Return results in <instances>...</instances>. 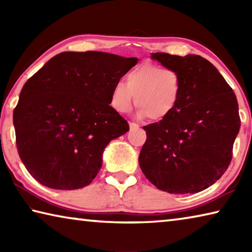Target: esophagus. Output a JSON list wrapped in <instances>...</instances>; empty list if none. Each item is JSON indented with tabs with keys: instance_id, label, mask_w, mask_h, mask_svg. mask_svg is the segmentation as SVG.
<instances>
[{
	"instance_id": "34e87169",
	"label": "esophagus",
	"mask_w": 252,
	"mask_h": 252,
	"mask_svg": "<svg viewBox=\"0 0 252 252\" xmlns=\"http://www.w3.org/2000/svg\"><path fill=\"white\" fill-rule=\"evenodd\" d=\"M129 126H130V130L139 129V125H136V123H133V122H130L129 123Z\"/></svg>"
}]
</instances>
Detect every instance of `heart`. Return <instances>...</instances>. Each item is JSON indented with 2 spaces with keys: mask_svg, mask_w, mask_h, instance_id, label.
<instances>
[{
  "mask_svg": "<svg viewBox=\"0 0 252 252\" xmlns=\"http://www.w3.org/2000/svg\"><path fill=\"white\" fill-rule=\"evenodd\" d=\"M180 74L172 69L146 62L126 76V83L117 81L110 93V103L119 113H127L134 103L136 117L163 120L177 108L181 96Z\"/></svg>",
  "mask_w": 252,
  "mask_h": 252,
  "instance_id": "obj_1",
  "label": "heart"
}]
</instances>
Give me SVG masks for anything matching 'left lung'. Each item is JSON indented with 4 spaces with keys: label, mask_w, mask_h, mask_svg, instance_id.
I'll use <instances>...</instances> for the list:
<instances>
[{
    "label": "left lung",
    "mask_w": 252,
    "mask_h": 252,
    "mask_svg": "<svg viewBox=\"0 0 252 252\" xmlns=\"http://www.w3.org/2000/svg\"><path fill=\"white\" fill-rule=\"evenodd\" d=\"M180 74L182 91L168 118L143 126L147 141L139 156L142 172L169 193L200 192L228 169L240 130L236 94L217 67L200 55L151 53Z\"/></svg>",
    "instance_id": "8db88e82"
}]
</instances>
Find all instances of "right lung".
<instances>
[{
    "mask_svg": "<svg viewBox=\"0 0 252 252\" xmlns=\"http://www.w3.org/2000/svg\"><path fill=\"white\" fill-rule=\"evenodd\" d=\"M139 60L105 52H62L23 85L13 112L16 148L41 185H90L111 140L129 125L110 104L113 84Z\"/></svg>",
    "mask_w": 252,
    "mask_h": 252,
    "instance_id": "right-lung-1",
    "label": "right lung"
}]
</instances>
